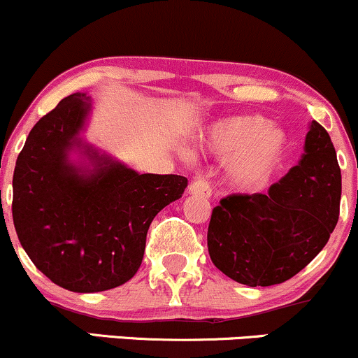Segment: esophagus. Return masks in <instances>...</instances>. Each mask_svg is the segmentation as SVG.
Returning <instances> with one entry per match:
<instances>
[{
	"instance_id": "esophagus-1",
	"label": "esophagus",
	"mask_w": 358,
	"mask_h": 358,
	"mask_svg": "<svg viewBox=\"0 0 358 358\" xmlns=\"http://www.w3.org/2000/svg\"><path fill=\"white\" fill-rule=\"evenodd\" d=\"M188 193H190V195H200L203 196V199H210L212 190L210 185L207 183V180H205L200 173H196L193 176L190 185H188Z\"/></svg>"
}]
</instances>
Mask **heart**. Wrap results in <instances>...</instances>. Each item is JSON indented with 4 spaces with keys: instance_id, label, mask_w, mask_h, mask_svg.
I'll return each instance as SVG.
<instances>
[{
    "instance_id": "obj_1",
    "label": "heart",
    "mask_w": 358,
    "mask_h": 358,
    "mask_svg": "<svg viewBox=\"0 0 358 358\" xmlns=\"http://www.w3.org/2000/svg\"><path fill=\"white\" fill-rule=\"evenodd\" d=\"M287 146L286 133L268 126L261 116H236L212 129L208 148L219 155H234L227 176L242 188L259 187L276 171Z\"/></svg>"
}]
</instances>
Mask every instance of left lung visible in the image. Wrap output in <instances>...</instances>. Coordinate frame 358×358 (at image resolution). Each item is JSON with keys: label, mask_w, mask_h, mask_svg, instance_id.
Masks as SVG:
<instances>
[{"label": "left lung", "mask_w": 358, "mask_h": 358, "mask_svg": "<svg viewBox=\"0 0 358 358\" xmlns=\"http://www.w3.org/2000/svg\"><path fill=\"white\" fill-rule=\"evenodd\" d=\"M342 173L334 143L311 121L305 153L268 193L229 195L212 210L208 254L245 286L285 282L324 248L340 213Z\"/></svg>", "instance_id": "8db88e82"}]
</instances>
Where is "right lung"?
<instances>
[{"label":"right lung","mask_w":358,"mask_h":358,"mask_svg":"<svg viewBox=\"0 0 358 358\" xmlns=\"http://www.w3.org/2000/svg\"><path fill=\"white\" fill-rule=\"evenodd\" d=\"M90 113L84 92L62 99L34 126L13 173V222L31 262L73 293L124 285L141 266L156 213L188 180L139 175L80 138ZM79 150V164L70 159Z\"/></svg>","instance_id":"add662e5"}]
</instances>
